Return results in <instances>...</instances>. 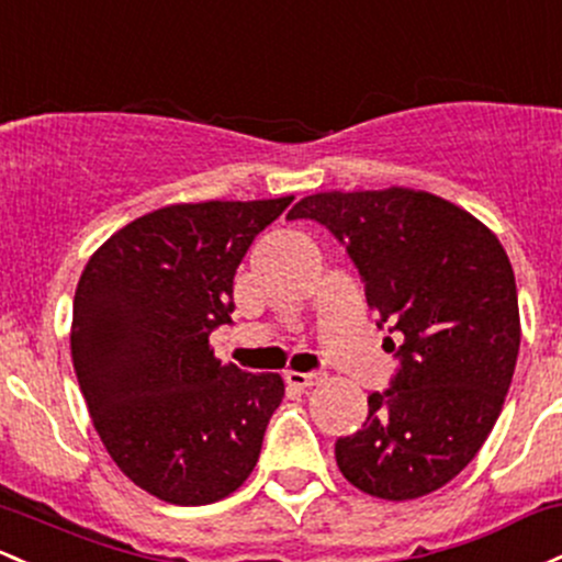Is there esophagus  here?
Listing matches in <instances>:
<instances>
[{
	"label": "esophagus",
	"mask_w": 562,
	"mask_h": 562,
	"mask_svg": "<svg viewBox=\"0 0 562 562\" xmlns=\"http://www.w3.org/2000/svg\"><path fill=\"white\" fill-rule=\"evenodd\" d=\"M325 379H328L325 373H299V371H288L285 373L288 384H291L293 390H301V392L312 390V386H319Z\"/></svg>",
	"instance_id": "34e87169"
}]
</instances>
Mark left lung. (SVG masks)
Masks as SVG:
<instances>
[{"mask_svg": "<svg viewBox=\"0 0 562 562\" xmlns=\"http://www.w3.org/2000/svg\"><path fill=\"white\" fill-rule=\"evenodd\" d=\"M288 218L336 234L390 325L400 371L368 397V418L336 442L338 470L386 502L427 496L464 470L502 413L517 349L515 271L498 237L422 189L319 191Z\"/></svg>", "mask_w": 562, "mask_h": 562, "instance_id": "1", "label": "left lung"}]
</instances>
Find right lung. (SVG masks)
I'll return each instance as SVG.
<instances>
[{"instance_id": "obj_1", "label": "right lung", "mask_w": 562, "mask_h": 562, "mask_svg": "<svg viewBox=\"0 0 562 562\" xmlns=\"http://www.w3.org/2000/svg\"><path fill=\"white\" fill-rule=\"evenodd\" d=\"M293 196L178 202L131 221L90 256L74 293L71 360L114 464L159 502L200 507L248 480L280 373L213 355L234 271Z\"/></svg>"}]
</instances>
